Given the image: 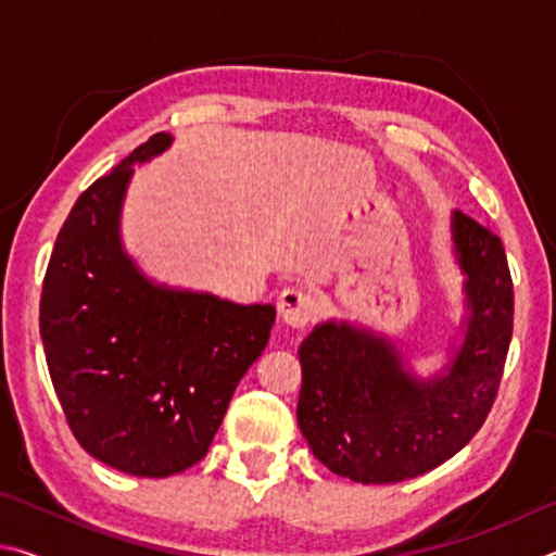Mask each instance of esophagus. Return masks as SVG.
I'll return each mask as SVG.
<instances>
[{"label":"esophagus","instance_id":"esophagus-1","mask_svg":"<svg viewBox=\"0 0 556 556\" xmlns=\"http://www.w3.org/2000/svg\"><path fill=\"white\" fill-rule=\"evenodd\" d=\"M277 308L279 316L285 318L289 326L306 328L318 314H321V299H318L312 289L287 287L277 299Z\"/></svg>","mask_w":556,"mask_h":556}]
</instances>
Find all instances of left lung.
I'll list each match as a JSON object with an SVG mask.
<instances>
[{
    "mask_svg": "<svg viewBox=\"0 0 556 556\" xmlns=\"http://www.w3.org/2000/svg\"><path fill=\"white\" fill-rule=\"evenodd\" d=\"M470 318L446 375L419 382L397 353L351 326H316L299 348L296 419L314 456L355 483H400L458 454L491 412L513 338V277L497 235L454 213Z\"/></svg>",
    "mask_w": 556,
    "mask_h": 556,
    "instance_id": "left-lung-1",
    "label": "left lung"
}]
</instances>
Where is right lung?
Returning a JSON list of instances; mask_svg holds the SVG:
<instances>
[{
    "instance_id": "add662e5",
    "label": "right lung",
    "mask_w": 556,
    "mask_h": 556,
    "mask_svg": "<svg viewBox=\"0 0 556 556\" xmlns=\"http://www.w3.org/2000/svg\"><path fill=\"white\" fill-rule=\"evenodd\" d=\"M159 131L80 193L55 238L39 326L78 444L129 476L166 478L208 454L232 392L269 343L275 306L154 287L119 248L131 164Z\"/></svg>"
}]
</instances>
